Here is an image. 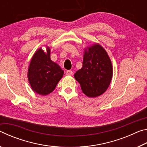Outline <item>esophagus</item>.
I'll return each mask as SVG.
<instances>
[{"label": "esophagus", "instance_id": "34e87169", "mask_svg": "<svg viewBox=\"0 0 147 147\" xmlns=\"http://www.w3.org/2000/svg\"><path fill=\"white\" fill-rule=\"evenodd\" d=\"M65 74H66V75H67V76H71V75H73V71H71V70L67 71L66 73H65Z\"/></svg>", "mask_w": 147, "mask_h": 147}]
</instances>
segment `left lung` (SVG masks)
Listing matches in <instances>:
<instances>
[{"label": "left lung", "mask_w": 147, "mask_h": 147, "mask_svg": "<svg viewBox=\"0 0 147 147\" xmlns=\"http://www.w3.org/2000/svg\"><path fill=\"white\" fill-rule=\"evenodd\" d=\"M74 76L88 97H96L107 90L112 79L113 67L108 53L100 44L84 49L83 66Z\"/></svg>", "instance_id": "1"}]
</instances>
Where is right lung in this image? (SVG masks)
<instances>
[{
    "label": "right lung",
    "mask_w": 147,
    "mask_h": 147,
    "mask_svg": "<svg viewBox=\"0 0 147 147\" xmlns=\"http://www.w3.org/2000/svg\"><path fill=\"white\" fill-rule=\"evenodd\" d=\"M42 47L34 54L28 69V80L34 93L45 96L52 93L63 77L64 71L59 65L51 60V49Z\"/></svg>",
    "instance_id": "1"
}]
</instances>
